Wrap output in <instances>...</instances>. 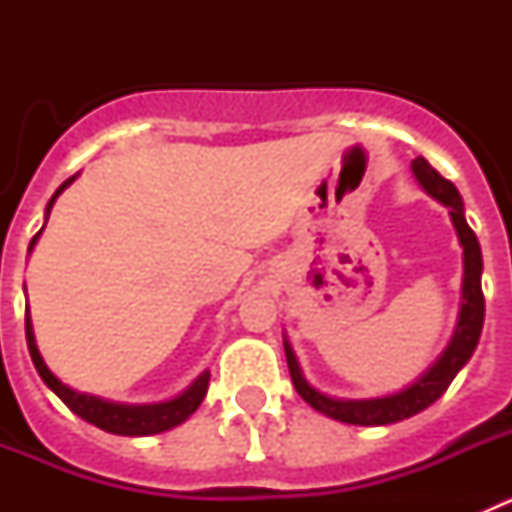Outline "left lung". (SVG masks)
Returning a JSON list of instances; mask_svg holds the SVG:
<instances>
[{"label":"left lung","mask_w":512,"mask_h":512,"mask_svg":"<svg viewBox=\"0 0 512 512\" xmlns=\"http://www.w3.org/2000/svg\"><path fill=\"white\" fill-rule=\"evenodd\" d=\"M413 169L415 182L420 184L431 200L443 205L449 210L451 225L456 230L461 246V266H464V277H461V302L459 315H456V328L451 333V341L441 351L436 361H433L418 379L402 387V390L390 392V395L379 397H336L325 395L318 387H312L307 377L302 374V366L297 361L295 348L289 343L287 333H284V354H287L289 374L295 382V390L302 400L315 408L318 413L328 415L333 420L351 425H390L400 423L405 418L423 413L428 405L438 400L443 392L449 390V384L454 382L456 374L467 366L472 359L474 348H477L479 336H482V325H485V297H482V248H479L477 235L469 228L467 217H464V200H461L459 189L443 179L436 169H433L423 156H418L410 164Z\"/></svg>","instance_id":"8db88e82"}]
</instances>
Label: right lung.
Wrapping results in <instances>:
<instances>
[{
  "label": "right lung",
  "mask_w": 512,
  "mask_h": 512,
  "mask_svg": "<svg viewBox=\"0 0 512 512\" xmlns=\"http://www.w3.org/2000/svg\"><path fill=\"white\" fill-rule=\"evenodd\" d=\"M74 174L71 179L61 184V187L53 192V197L45 205V223H48V217H51L53 205L61 197L71 184L76 182ZM43 223V228H45ZM43 228L35 233V238L27 246V256L33 253L35 243L43 235ZM25 336H27V351L33 356V364L38 369L40 379L45 382V387L51 392H56L81 420H87V423L97 425L102 431L115 433V436H156V433H164L176 428V425H182L184 420H189V415H194V410L200 408L202 400L207 395V384H210V372H202L200 377L194 379L189 387H184L179 395L169 397V400H158V402H115L107 400V397H97L89 395V392H79L74 387H69L66 382L56 377V374L48 369V364L43 361L38 351V343H35V333H33V320H30V307L25 310Z\"/></svg>",
  "instance_id": "add662e5"
}]
</instances>
